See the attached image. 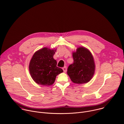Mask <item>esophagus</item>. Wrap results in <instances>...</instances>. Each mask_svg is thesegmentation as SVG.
<instances>
[{"label":"esophagus","mask_w":124,"mask_h":124,"mask_svg":"<svg viewBox=\"0 0 124 124\" xmlns=\"http://www.w3.org/2000/svg\"><path fill=\"white\" fill-rule=\"evenodd\" d=\"M62 69H63V71H64V73H66V72H67V67H66V66L64 67H63V68H62Z\"/></svg>","instance_id":"1"}]
</instances>
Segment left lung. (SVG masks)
<instances>
[{"label": "left lung", "instance_id": "left-lung-1", "mask_svg": "<svg viewBox=\"0 0 124 124\" xmlns=\"http://www.w3.org/2000/svg\"><path fill=\"white\" fill-rule=\"evenodd\" d=\"M74 63L68 68L67 74L75 83L84 84L93 78L95 70L93 56L87 48L80 46L73 52Z\"/></svg>", "mask_w": 124, "mask_h": 124}]
</instances>
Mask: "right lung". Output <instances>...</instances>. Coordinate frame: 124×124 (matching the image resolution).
Here are the masks:
<instances>
[{
    "mask_svg": "<svg viewBox=\"0 0 124 124\" xmlns=\"http://www.w3.org/2000/svg\"><path fill=\"white\" fill-rule=\"evenodd\" d=\"M56 49L44 47L34 53L29 65L30 74L36 83L49 86L54 83L56 76L62 73V69L57 67L54 58Z\"/></svg>",
    "mask_w": 124,
    "mask_h": 124,
    "instance_id": "right-lung-1",
    "label": "right lung"
}]
</instances>
